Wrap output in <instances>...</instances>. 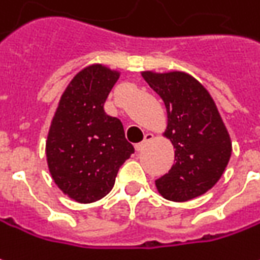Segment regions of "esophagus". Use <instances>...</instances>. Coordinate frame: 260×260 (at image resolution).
Wrapping results in <instances>:
<instances>
[{
  "label": "esophagus",
  "instance_id": "1",
  "mask_svg": "<svg viewBox=\"0 0 260 260\" xmlns=\"http://www.w3.org/2000/svg\"><path fill=\"white\" fill-rule=\"evenodd\" d=\"M153 138H155V136H153V134H146V135H145V139H143L142 142L135 145L136 150H138V152L143 150V149H145V146H146L149 142H152V141H153Z\"/></svg>",
  "mask_w": 260,
  "mask_h": 260
}]
</instances>
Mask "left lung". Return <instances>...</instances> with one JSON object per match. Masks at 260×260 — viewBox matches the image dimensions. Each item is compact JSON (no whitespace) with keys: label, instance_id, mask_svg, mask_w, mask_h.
Here are the masks:
<instances>
[{"label":"left lung","instance_id":"1","mask_svg":"<svg viewBox=\"0 0 260 260\" xmlns=\"http://www.w3.org/2000/svg\"><path fill=\"white\" fill-rule=\"evenodd\" d=\"M163 100L168 125L161 135L174 148L169 173L155 181L157 191L170 201H188L217 184L232 153L231 136L206 87L184 72H141Z\"/></svg>","mask_w":260,"mask_h":260}]
</instances>
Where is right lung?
Returning a JSON list of instances; mask_svg holds the SVG:
<instances>
[{
  "label": "right lung",
  "instance_id": "obj_1",
  "mask_svg": "<svg viewBox=\"0 0 260 260\" xmlns=\"http://www.w3.org/2000/svg\"><path fill=\"white\" fill-rule=\"evenodd\" d=\"M121 72L104 64L80 70L61 94L46 139V160L56 186L88 204L111 191L118 169L134 153L122 122L104 112Z\"/></svg>",
  "mask_w": 260,
  "mask_h": 260
}]
</instances>
